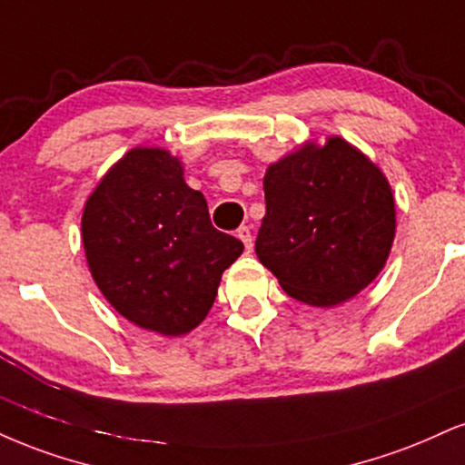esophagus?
<instances>
[{
	"label": "esophagus",
	"mask_w": 465,
	"mask_h": 465,
	"mask_svg": "<svg viewBox=\"0 0 465 465\" xmlns=\"http://www.w3.org/2000/svg\"><path fill=\"white\" fill-rule=\"evenodd\" d=\"M236 236H238L240 240H242V242H244V247H247V251H251V249H253V236H251V229H249L247 225L238 227Z\"/></svg>",
	"instance_id": "34e87169"
}]
</instances>
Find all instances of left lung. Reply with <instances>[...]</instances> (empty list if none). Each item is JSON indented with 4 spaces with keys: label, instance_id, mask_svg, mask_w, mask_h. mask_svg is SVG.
<instances>
[{
    "label": "left lung",
    "instance_id": "1",
    "mask_svg": "<svg viewBox=\"0 0 465 465\" xmlns=\"http://www.w3.org/2000/svg\"><path fill=\"white\" fill-rule=\"evenodd\" d=\"M264 197L255 253L292 299L338 305L381 272L396 229L392 190L342 138L268 166Z\"/></svg>",
    "mask_w": 465,
    "mask_h": 465
}]
</instances>
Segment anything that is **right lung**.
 Here are the masks:
<instances>
[{
  "label": "right lung",
  "instance_id": "obj_1",
  "mask_svg": "<svg viewBox=\"0 0 465 465\" xmlns=\"http://www.w3.org/2000/svg\"><path fill=\"white\" fill-rule=\"evenodd\" d=\"M93 279L127 321L164 335L208 316L221 275L244 244L212 225L208 203L164 149H132L82 216Z\"/></svg>",
  "mask_w": 465,
  "mask_h": 465
}]
</instances>
